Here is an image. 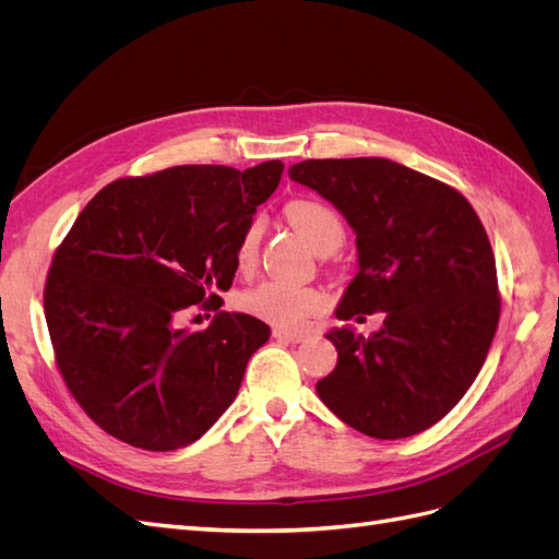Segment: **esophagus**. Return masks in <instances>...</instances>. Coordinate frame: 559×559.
I'll return each mask as SVG.
<instances>
[{
    "mask_svg": "<svg viewBox=\"0 0 559 559\" xmlns=\"http://www.w3.org/2000/svg\"><path fill=\"white\" fill-rule=\"evenodd\" d=\"M273 335L277 337L280 343H302L308 337V333H302V331H289V329H275L273 331Z\"/></svg>",
    "mask_w": 559,
    "mask_h": 559,
    "instance_id": "1",
    "label": "esophagus"
}]
</instances>
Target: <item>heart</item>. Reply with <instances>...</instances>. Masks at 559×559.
<instances>
[{
    "label": "heart",
    "mask_w": 559,
    "mask_h": 559,
    "mask_svg": "<svg viewBox=\"0 0 559 559\" xmlns=\"http://www.w3.org/2000/svg\"><path fill=\"white\" fill-rule=\"evenodd\" d=\"M286 216L298 228L312 249L324 242H341L343 240V222L337 212L324 200L298 198L286 205ZM261 218H253L240 235L235 261L240 270H249L257 263L259 245H261ZM242 308L251 314H257L275 326H300L308 317L317 314L324 308V296L312 286L289 282V280H265L249 292L242 294Z\"/></svg>",
    "instance_id": "heart-1"
}]
</instances>
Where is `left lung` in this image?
<instances>
[{
    "instance_id": "1",
    "label": "left lung",
    "mask_w": 559,
    "mask_h": 559,
    "mask_svg": "<svg viewBox=\"0 0 559 559\" xmlns=\"http://www.w3.org/2000/svg\"><path fill=\"white\" fill-rule=\"evenodd\" d=\"M357 235L337 319L384 312L368 337L331 329L337 364L317 394L345 425L394 441L429 429L468 392L499 324L497 265L468 200L389 158L289 167Z\"/></svg>"
}]
</instances>
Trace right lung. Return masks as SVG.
<instances>
[{"mask_svg": "<svg viewBox=\"0 0 559 559\" xmlns=\"http://www.w3.org/2000/svg\"><path fill=\"white\" fill-rule=\"evenodd\" d=\"M282 160L240 173L177 165L99 191L58 247L44 312L60 373L81 408L118 441L189 445L238 396L270 326L219 310L207 330L180 317L222 308L240 235L275 193Z\"/></svg>", "mask_w": 559, "mask_h": 559, "instance_id": "1", "label": "right lung"}]
</instances>
